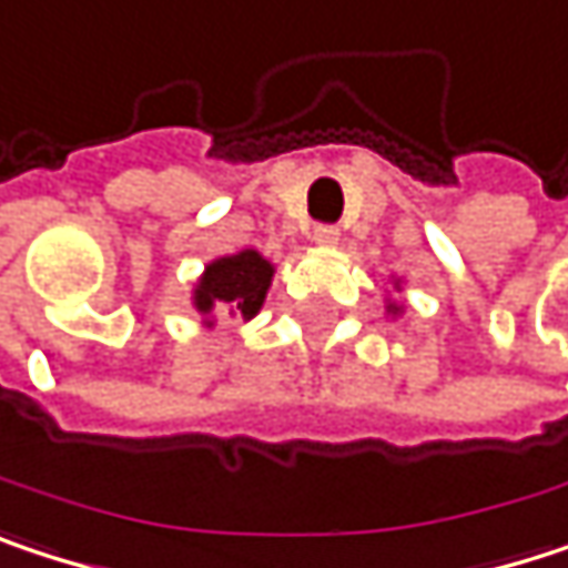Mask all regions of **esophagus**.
I'll list each match as a JSON object with an SVG mask.
<instances>
[{
  "mask_svg": "<svg viewBox=\"0 0 568 568\" xmlns=\"http://www.w3.org/2000/svg\"><path fill=\"white\" fill-rule=\"evenodd\" d=\"M311 239H314V245H317V248H336V242H339V229H333V225H317V229L311 232Z\"/></svg>",
  "mask_w": 568,
  "mask_h": 568,
  "instance_id": "obj_1",
  "label": "esophagus"
}]
</instances>
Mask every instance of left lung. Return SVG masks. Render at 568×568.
<instances>
[{
    "label": "left lung",
    "mask_w": 568,
    "mask_h": 568,
    "mask_svg": "<svg viewBox=\"0 0 568 568\" xmlns=\"http://www.w3.org/2000/svg\"><path fill=\"white\" fill-rule=\"evenodd\" d=\"M392 291H398V294L405 291L402 277H392ZM402 314H405V304H402V301H395L389 291H386V317L395 320V317H402Z\"/></svg>",
    "instance_id": "left-lung-1"
}]
</instances>
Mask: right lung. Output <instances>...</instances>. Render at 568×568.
<instances>
[{
  "mask_svg": "<svg viewBox=\"0 0 568 568\" xmlns=\"http://www.w3.org/2000/svg\"><path fill=\"white\" fill-rule=\"evenodd\" d=\"M274 281V264L254 248H242L205 264L192 287V307L202 317V326H215L219 314L254 320L264 307L267 287Z\"/></svg>",
  "mask_w": 568,
  "mask_h": 568,
  "instance_id": "add662e5",
  "label": "right lung"
}]
</instances>
